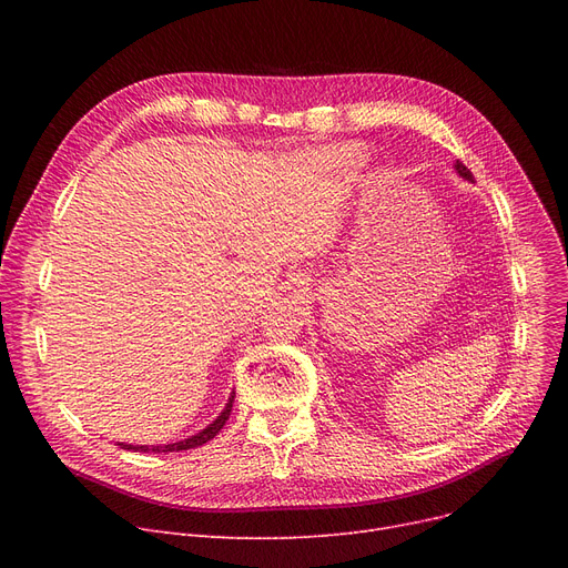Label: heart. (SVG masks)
<instances>
[{
  "label": "heart",
  "instance_id": "b5f03b06",
  "mask_svg": "<svg viewBox=\"0 0 568 568\" xmlns=\"http://www.w3.org/2000/svg\"><path fill=\"white\" fill-rule=\"evenodd\" d=\"M362 152L356 146H338V149H329L324 154V161L329 163L332 168H352L356 161H359Z\"/></svg>",
  "mask_w": 568,
  "mask_h": 568
}]
</instances>
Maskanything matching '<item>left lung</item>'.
I'll use <instances>...</instances> for the list:
<instances>
[{
	"label": "left lung",
	"mask_w": 568,
	"mask_h": 568,
	"mask_svg": "<svg viewBox=\"0 0 568 568\" xmlns=\"http://www.w3.org/2000/svg\"><path fill=\"white\" fill-rule=\"evenodd\" d=\"M454 168H456V172H458V174H460L463 179H467V182H474V176H471V172H469V170H467V168H465V165H463L460 161H456V165H454Z\"/></svg>",
	"instance_id": "obj_1"
}]
</instances>
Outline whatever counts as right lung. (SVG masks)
<instances>
[{"label":"right lung","instance_id":"obj_1","mask_svg":"<svg viewBox=\"0 0 568 568\" xmlns=\"http://www.w3.org/2000/svg\"><path fill=\"white\" fill-rule=\"evenodd\" d=\"M232 403H234V396L227 398V405L223 407V412L216 416L214 424H209L204 430H200L197 435H191L189 439H182V442H174V444H163V446H133V444H126V442H119V449H129V452H144V454H172V452H189V449H195V446H202L206 444L209 439H214L219 435V430L225 426V422L230 419V412H232Z\"/></svg>","mask_w":568,"mask_h":568}]
</instances>
